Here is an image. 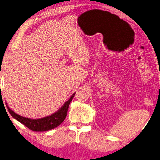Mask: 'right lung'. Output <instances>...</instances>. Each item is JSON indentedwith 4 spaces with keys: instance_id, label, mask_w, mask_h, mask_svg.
<instances>
[{
    "instance_id": "obj_1",
    "label": "right lung",
    "mask_w": 160,
    "mask_h": 160,
    "mask_svg": "<svg viewBox=\"0 0 160 160\" xmlns=\"http://www.w3.org/2000/svg\"><path fill=\"white\" fill-rule=\"evenodd\" d=\"M74 95L75 92L72 95L67 102H65V104L62 105L58 111H57L56 112L52 114V115L44 117L42 118L31 119L23 117L18 115L16 113H14L12 110L10 109V107L8 106L7 103H6V106H7L9 113H10V115L14 119H16L21 123H22L23 125L26 126L31 130L35 132H45L58 127V125H61L64 121L66 116H67L69 105H70L72 99H73Z\"/></svg>"
}]
</instances>
